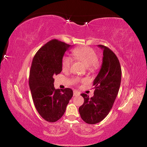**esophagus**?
Here are the masks:
<instances>
[{
    "instance_id": "34e87169",
    "label": "esophagus",
    "mask_w": 147,
    "mask_h": 147,
    "mask_svg": "<svg viewBox=\"0 0 147 147\" xmlns=\"http://www.w3.org/2000/svg\"><path fill=\"white\" fill-rule=\"evenodd\" d=\"M80 95V92L77 91H74V96H78Z\"/></svg>"
}]
</instances>
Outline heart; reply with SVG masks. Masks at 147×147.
<instances>
[{
  "label": "heart",
  "instance_id": "1",
  "mask_svg": "<svg viewBox=\"0 0 147 147\" xmlns=\"http://www.w3.org/2000/svg\"><path fill=\"white\" fill-rule=\"evenodd\" d=\"M73 55L75 58L82 61L88 67V69L91 72H94L99 68L100 64L97 58V53L91 49L87 47L77 48L73 51ZM72 59L68 56H64L62 58V69L64 71L70 69L72 65Z\"/></svg>",
  "mask_w": 147,
  "mask_h": 147
}]
</instances>
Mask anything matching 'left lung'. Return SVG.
<instances>
[{
    "label": "left lung",
    "mask_w": 147,
    "mask_h": 147,
    "mask_svg": "<svg viewBox=\"0 0 147 147\" xmlns=\"http://www.w3.org/2000/svg\"><path fill=\"white\" fill-rule=\"evenodd\" d=\"M103 50L101 69L94 79V96L83 93V104L78 111L83 121L90 124L99 123L109 114L118 95L121 80V69L116 55L110 48L99 45Z\"/></svg>",
    "instance_id": "8db88e82"
}]
</instances>
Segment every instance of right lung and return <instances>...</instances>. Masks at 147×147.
Here are the masks:
<instances>
[{"mask_svg": "<svg viewBox=\"0 0 147 147\" xmlns=\"http://www.w3.org/2000/svg\"><path fill=\"white\" fill-rule=\"evenodd\" d=\"M70 45L53 39L39 49L30 67L29 84L34 104L40 115L48 122H56L65 112L73 96L70 88L54 87V75L62 71V58Z\"/></svg>", "mask_w": 147, "mask_h": 147, "instance_id": "add662e5", "label": "right lung"}]
</instances>
